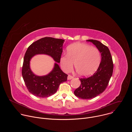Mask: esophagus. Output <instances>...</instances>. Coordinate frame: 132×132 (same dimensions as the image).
<instances>
[{"label": "esophagus", "instance_id": "esophagus-1", "mask_svg": "<svg viewBox=\"0 0 132 132\" xmlns=\"http://www.w3.org/2000/svg\"><path fill=\"white\" fill-rule=\"evenodd\" d=\"M72 78H73V76H71V75H68V77H67V79H68V80H70V79H72Z\"/></svg>", "mask_w": 132, "mask_h": 132}]
</instances>
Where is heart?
Instances as JSON below:
<instances>
[{"instance_id":"heart-1","label":"heart","mask_w":132,"mask_h":132,"mask_svg":"<svg viewBox=\"0 0 132 132\" xmlns=\"http://www.w3.org/2000/svg\"><path fill=\"white\" fill-rule=\"evenodd\" d=\"M67 54L61 56L60 64L63 70L70 72L75 67L78 74L87 77L95 73L101 62L100 53L98 48L90 45L76 43L68 46Z\"/></svg>"}]
</instances>
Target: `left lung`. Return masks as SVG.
I'll list each match as a JSON object with an SVG mask.
<instances>
[{
  "label": "left lung",
  "mask_w": 132,
  "mask_h": 132,
  "mask_svg": "<svg viewBox=\"0 0 132 132\" xmlns=\"http://www.w3.org/2000/svg\"><path fill=\"white\" fill-rule=\"evenodd\" d=\"M87 41L92 43L98 49L101 55V62L92 76L80 79L81 84L74 91L75 96L83 99H92L102 93L108 85L113 70V64L108 47L97 40Z\"/></svg>",
  "instance_id": "obj_1"
}]
</instances>
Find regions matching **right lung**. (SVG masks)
<instances>
[{
	"mask_svg": "<svg viewBox=\"0 0 132 132\" xmlns=\"http://www.w3.org/2000/svg\"><path fill=\"white\" fill-rule=\"evenodd\" d=\"M65 40L51 37H45L37 40L28 48L23 59L22 77L29 91L35 96L45 98L57 91L60 85L67 81L68 75L60 68L58 63L63 52ZM45 54L55 62L52 71L44 76H37L30 68V61L36 54Z\"/></svg>",
	"mask_w": 132,
	"mask_h": 132,
	"instance_id": "obj_1",
	"label": "right lung"
}]
</instances>
